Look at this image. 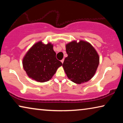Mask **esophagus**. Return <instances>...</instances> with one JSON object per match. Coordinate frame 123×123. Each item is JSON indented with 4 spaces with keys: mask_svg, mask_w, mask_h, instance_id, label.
Masks as SVG:
<instances>
[{
    "mask_svg": "<svg viewBox=\"0 0 123 123\" xmlns=\"http://www.w3.org/2000/svg\"><path fill=\"white\" fill-rule=\"evenodd\" d=\"M64 59H62V60H61V62H62V63H64Z\"/></svg>",
    "mask_w": 123,
    "mask_h": 123,
    "instance_id": "obj_1",
    "label": "esophagus"
}]
</instances>
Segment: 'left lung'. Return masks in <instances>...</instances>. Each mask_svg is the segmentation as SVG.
Segmentation results:
<instances>
[{
  "mask_svg": "<svg viewBox=\"0 0 123 123\" xmlns=\"http://www.w3.org/2000/svg\"><path fill=\"white\" fill-rule=\"evenodd\" d=\"M68 56L63 64L68 78L77 84L88 82L94 76L100 61L98 54L88 42L80 40L65 45Z\"/></svg>",
  "mask_w": 123,
  "mask_h": 123,
  "instance_id": "obj_1",
  "label": "left lung"
}]
</instances>
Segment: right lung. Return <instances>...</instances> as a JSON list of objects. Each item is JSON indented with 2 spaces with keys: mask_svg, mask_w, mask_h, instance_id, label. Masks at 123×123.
<instances>
[{
  "mask_svg": "<svg viewBox=\"0 0 123 123\" xmlns=\"http://www.w3.org/2000/svg\"><path fill=\"white\" fill-rule=\"evenodd\" d=\"M24 70L30 78L38 82L49 80L62 65L56 58L53 45L44 44L41 41L35 43L27 52L22 60Z\"/></svg>",
  "mask_w": 123,
  "mask_h": 123,
  "instance_id": "right-lung-1",
  "label": "right lung"
}]
</instances>
